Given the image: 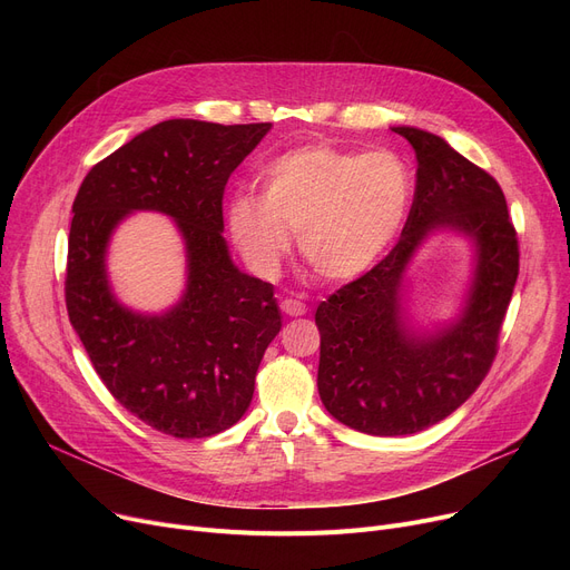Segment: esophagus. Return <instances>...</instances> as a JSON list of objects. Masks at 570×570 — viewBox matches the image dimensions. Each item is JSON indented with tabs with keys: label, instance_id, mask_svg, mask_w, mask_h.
Returning <instances> with one entry per match:
<instances>
[{
	"label": "esophagus",
	"instance_id": "obj_1",
	"mask_svg": "<svg viewBox=\"0 0 570 570\" xmlns=\"http://www.w3.org/2000/svg\"><path fill=\"white\" fill-rule=\"evenodd\" d=\"M282 312L288 316H303L307 314V305L303 301H295V297H286V301H282Z\"/></svg>",
	"mask_w": 570,
	"mask_h": 570
}]
</instances>
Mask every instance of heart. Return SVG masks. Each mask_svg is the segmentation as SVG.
Returning <instances> with one entry per match:
<instances>
[{
    "label": "heart",
    "mask_w": 570,
    "mask_h": 570,
    "mask_svg": "<svg viewBox=\"0 0 570 570\" xmlns=\"http://www.w3.org/2000/svg\"><path fill=\"white\" fill-rule=\"evenodd\" d=\"M261 179L263 196L235 194L226 219L235 247L263 277L277 275L295 230L316 277L365 275L393 245L411 203L409 170L387 149L295 147L269 161Z\"/></svg>",
    "instance_id": "1"
}]
</instances>
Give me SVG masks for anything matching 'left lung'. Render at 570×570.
Instances as JSON below:
<instances>
[{
    "label": "left lung",
    "mask_w": 570,
    "mask_h": 570,
    "mask_svg": "<svg viewBox=\"0 0 570 570\" xmlns=\"http://www.w3.org/2000/svg\"><path fill=\"white\" fill-rule=\"evenodd\" d=\"M393 131L417 159L400 243L316 309L321 402L340 423L372 436L428 430L473 395L492 367L520 273L518 233L497 179L441 136L415 127ZM441 227L474 243V279L453 324L417 334L401 307L403 273L422 239Z\"/></svg>",
    "instance_id": "obj_1"
}]
</instances>
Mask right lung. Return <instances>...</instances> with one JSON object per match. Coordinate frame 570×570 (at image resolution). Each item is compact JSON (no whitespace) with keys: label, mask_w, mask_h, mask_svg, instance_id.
Masks as SVG:
<instances>
[{"label":"right lung","mask_w":570,"mask_h":570,"mask_svg":"<svg viewBox=\"0 0 570 570\" xmlns=\"http://www.w3.org/2000/svg\"><path fill=\"white\" fill-rule=\"evenodd\" d=\"M269 127L166 119L99 161L73 200L69 321L110 395L175 439L213 436L245 415L282 331L273 284L237 269L222 235L228 177ZM136 208L173 216L186 239L188 288L164 315L125 308L107 284L109 235Z\"/></svg>","instance_id":"add662e5"}]
</instances>
